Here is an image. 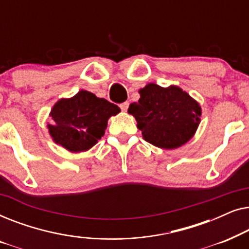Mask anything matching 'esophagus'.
<instances>
[{
    "label": "esophagus",
    "mask_w": 249,
    "mask_h": 249,
    "mask_svg": "<svg viewBox=\"0 0 249 249\" xmlns=\"http://www.w3.org/2000/svg\"><path fill=\"white\" fill-rule=\"evenodd\" d=\"M128 107H129V102H124V103H121L120 104V108L124 112H125L128 110Z\"/></svg>",
    "instance_id": "1"
}]
</instances>
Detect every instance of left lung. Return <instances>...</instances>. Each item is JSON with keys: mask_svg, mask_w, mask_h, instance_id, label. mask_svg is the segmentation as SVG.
<instances>
[{"mask_svg": "<svg viewBox=\"0 0 249 249\" xmlns=\"http://www.w3.org/2000/svg\"><path fill=\"white\" fill-rule=\"evenodd\" d=\"M141 98L130 104L128 113L149 144L173 149L186 144L195 134L202 114L200 107L177 86L163 88L148 84L139 90Z\"/></svg>", "mask_w": 249, "mask_h": 249, "instance_id": "8db88e82", "label": "left lung"}]
</instances>
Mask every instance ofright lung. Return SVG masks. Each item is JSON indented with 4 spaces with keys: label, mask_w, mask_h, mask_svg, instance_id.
<instances>
[{
    "label": "right lung",
    "mask_w": 249,
    "mask_h": 249,
    "mask_svg": "<svg viewBox=\"0 0 249 249\" xmlns=\"http://www.w3.org/2000/svg\"><path fill=\"white\" fill-rule=\"evenodd\" d=\"M119 112L118 105L80 90L73 97L60 100L54 105L50 114V135L68 151H87L104 135L108 118Z\"/></svg>",
    "instance_id": "obj_1"
}]
</instances>
